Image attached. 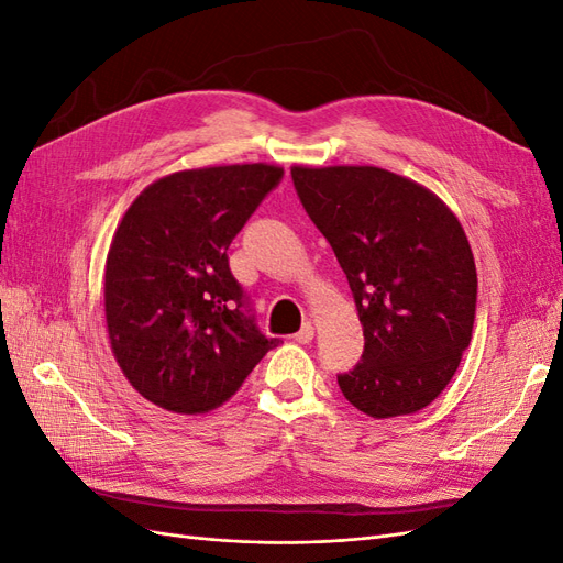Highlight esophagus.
<instances>
[{"label": "esophagus", "mask_w": 563, "mask_h": 563, "mask_svg": "<svg viewBox=\"0 0 563 563\" xmlns=\"http://www.w3.org/2000/svg\"><path fill=\"white\" fill-rule=\"evenodd\" d=\"M296 340H298V343H302V345L312 343V340H314V323L312 321H305L302 327H300V331L296 333Z\"/></svg>", "instance_id": "1"}]
</instances>
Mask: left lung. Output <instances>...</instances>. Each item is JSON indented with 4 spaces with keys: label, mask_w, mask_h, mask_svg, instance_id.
I'll return each instance as SVG.
<instances>
[{
    "label": "left lung",
    "mask_w": 563,
    "mask_h": 563,
    "mask_svg": "<svg viewBox=\"0 0 563 563\" xmlns=\"http://www.w3.org/2000/svg\"><path fill=\"white\" fill-rule=\"evenodd\" d=\"M300 203L343 267L364 327L362 362L340 373L371 418L432 404L470 345L476 267L455 213L378 166H291Z\"/></svg>",
    "instance_id": "obj_1"
}]
</instances>
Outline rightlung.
<instances>
[{"label":"right lung","mask_w":563,"mask_h":563,"mask_svg":"<svg viewBox=\"0 0 563 563\" xmlns=\"http://www.w3.org/2000/svg\"><path fill=\"white\" fill-rule=\"evenodd\" d=\"M282 166L230 164L164 176L135 197L106 263L112 354L141 395L207 413L242 387L279 338L258 331L228 249Z\"/></svg>","instance_id":"add662e5"}]
</instances>
